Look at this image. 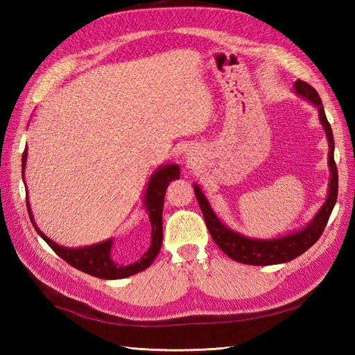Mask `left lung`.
Here are the masks:
<instances>
[{
  "instance_id": "1",
  "label": "left lung",
  "mask_w": 355,
  "mask_h": 355,
  "mask_svg": "<svg viewBox=\"0 0 355 355\" xmlns=\"http://www.w3.org/2000/svg\"><path fill=\"white\" fill-rule=\"evenodd\" d=\"M294 89L299 96L305 97L306 101L313 102L315 107L319 108V119L320 123L323 125V130L327 132L328 143H329V172H331V182H329V193L325 201V205L322 206L319 214L314 216V220L306 225L304 230L291 233L288 236H282L277 239H252L245 238L239 233L233 232L225 227V225L218 220L215 212L210 209L209 202L205 197V193L201 192L200 187L195 184V197L198 200V205L201 207L202 216L207 229L210 232V236L214 238L216 245L221 250L236 262L248 263V266H273V263H282L288 262L294 258H297L302 253H305L308 248L313 244L318 243V239L327 227V223L329 220V215L333 212L334 205L337 201V191H338V175H337V166L334 162V137L333 130L323 111V105L319 97V93L315 89L306 84L304 80L294 82Z\"/></svg>"
}]
</instances>
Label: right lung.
I'll return each mask as SVG.
<instances>
[{
	"label": "right lung",
	"instance_id": "obj_1",
	"mask_svg": "<svg viewBox=\"0 0 355 355\" xmlns=\"http://www.w3.org/2000/svg\"><path fill=\"white\" fill-rule=\"evenodd\" d=\"M26 158H27V148L24 149V154H22V172H24L26 166ZM180 177V168L177 164H168L163 166L162 169H158L153 177L149 180L146 195H145V205L149 214V221H150V245L148 250L141 254L139 261H135L130 266H119L114 261L111 259V245L112 241L108 239L105 243L96 244L92 247H84V248H65L53 243L44 233L36 227L33 221L32 212H30L28 200H27V210L28 216L33 223V227L36 232L40 233V236L47 243L53 252L58 256L69 262L71 267L84 271L87 275H92L101 279H122L132 276L139 271H143L148 268L155 256L158 254L162 248V241H163V224H162V212H163V202H164V193L168 189V184Z\"/></svg>",
	"mask_w": 355,
	"mask_h": 355
}]
</instances>
